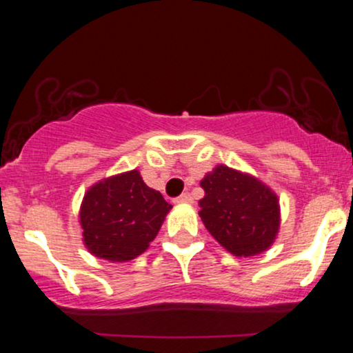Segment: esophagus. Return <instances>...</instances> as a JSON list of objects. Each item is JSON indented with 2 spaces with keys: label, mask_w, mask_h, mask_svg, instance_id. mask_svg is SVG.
<instances>
[{
  "label": "esophagus",
  "mask_w": 353,
  "mask_h": 353,
  "mask_svg": "<svg viewBox=\"0 0 353 353\" xmlns=\"http://www.w3.org/2000/svg\"><path fill=\"white\" fill-rule=\"evenodd\" d=\"M174 202H176V204H189V202H192V196H190L189 192H184L181 194L179 197H176Z\"/></svg>",
  "instance_id": "obj_1"
}]
</instances>
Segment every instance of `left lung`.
<instances>
[{"label": "left lung", "mask_w": 353, "mask_h": 353, "mask_svg": "<svg viewBox=\"0 0 353 353\" xmlns=\"http://www.w3.org/2000/svg\"><path fill=\"white\" fill-rule=\"evenodd\" d=\"M199 216L210 236L237 257L269 249L281 225L279 199L250 174L217 165L201 181Z\"/></svg>", "instance_id": "left-lung-1"}]
</instances>
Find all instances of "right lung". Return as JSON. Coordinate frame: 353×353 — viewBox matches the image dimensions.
Returning <instances> with one entry per match:
<instances>
[{
  "label": "right lung",
  "instance_id": "1",
  "mask_svg": "<svg viewBox=\"0 0 353 353\" xmlns=\"http://www.w3.org/2000/svg\"><path fill=\"white\" fill-rule=\"evenodd\" d=\"M172 209L137 169L96 182L79 209L83 242L92 255L128 262L145 252Z\"/></svg>",
  "mask_w": 353,
  "mask_h": 353
}]
</instances>
